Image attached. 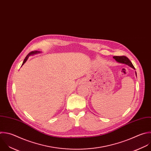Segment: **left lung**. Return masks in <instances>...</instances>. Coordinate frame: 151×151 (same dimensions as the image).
<instances>
[{"label": "left lung", "mask_w": 151, "mask_h": 151, "mask_svg": "<svg viewBox=\"0 0 151 151\" xmlns=\"http://www.w3.org/2000/svg\"><path fill=\"white\" fill-rule=\"evenodd\" d=\"M113 58L119 63H123V64H125V65H127L128 66H129L130 67H131L132 68L135 69L134 66L133 65L132 63L130 61V60L126 56H114Z\"/></svg>", "instance_id": "8db88e82"}]
</instances>
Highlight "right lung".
Here are the masks:
<instances>
[{"mask_svg":"<svg viewBox=\"0 0 151 151\" xmlns=\"http://www.w3.org/2000/svg\"><path fill=\"white\" fill-rule=\"evenodd\" d=\"M40 53V52H38V51H32V52H30L29 53H28V55L26 56V58H25V59H24V62H23V63H22V66L26 62V61L27 60V59H28V58H29V56H31V55H36V54H37V53Z\"/></svg>","mask_w":151,"mask_h":151,"instance_id":"1","label":"right lung"}]
</instances>
